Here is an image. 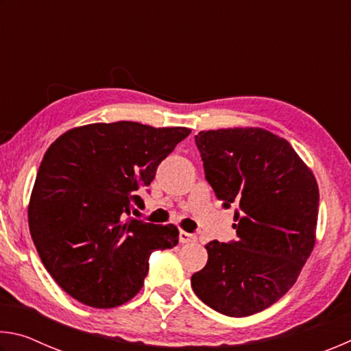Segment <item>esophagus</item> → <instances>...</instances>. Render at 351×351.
<instances>
[{
	"label": "esophagus",
	"mask_w": 351,
	"mask_h": 351,
	"mask_svg": "<svg viewBox=\"0 0 351 351\" xmlns=\"http://www.w3.org/2000/svg\"><path fill=\"white\" fill-rule=\"evenodd\" d=\"M192 241H197V235L193 234H189L186 230H181L180 232V243H192Z\"/></svg>",
	"instance_id": "1"
}]
</instances>
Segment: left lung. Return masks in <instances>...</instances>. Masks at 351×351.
Here are the masks:
<instances>
[{"label":"left lung","instance_id":"8db88e82","mask_svg":"<svg viewBox=\"0 0 351 351\" xmlns=\"http://www.w3.org/2000/svg\"><path fill=\"white\" fill-rule=\"evenodd\" d=\"M206 180L237 206V241L207 243L192 276L206 305L232 317L260 313L288 293L316 245L319 186L289 142L258 127L199 132Z\"/></svg>","mask_w":351,"mask_h":351}]
</instances>
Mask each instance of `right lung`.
I'll use <instances>...</instances> for the list:
<instances>
[{
    "label": "right lung",
    "instance_id": "right-lung-1",
    "mask_svg": "<svg viewBox=\"0 0 351 351\" xmlns=\"http://www.w3.org/2000/svg\"><path fill=\"white\" fill-rule=\"evenodd\" d=\"M190 128L139 122L88 123L47 148L27 206L34 245L64 293L93 308H114L144 287L154 249L178 245L173 224L125 219Z\"/></svg>",
    "mask_w": 351,
    "mask_h": 351
}]
</instances>
